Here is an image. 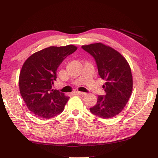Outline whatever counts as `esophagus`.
I'll return each mask as SVG.
<instances>
[{
	"label": "esophagus",
	"instance_id": "1",
	"mask_svg": "<svg viewBox=\"0 0 158 158\" xmlns=\"http://www.w3.org/2000/svg\"><path fill=\"white\" fill-rule=\"evenodd\" d=\"M76 93H77V94L79 95H81V96H84L86 95V93H84V92H80V91H77Z\"/></svg>",
	"mask_w": 158,
	"mask_h": 158
}]
</instances>
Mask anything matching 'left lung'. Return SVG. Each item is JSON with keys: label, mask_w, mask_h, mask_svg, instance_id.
I'll list each match as a JSON object with an SVG mask.
<instances>
[{"label": "left lung", "mask_w": 158, "mask_h": 158, "mask_svg": "<svg viewBox=\"0 0 158 158\" xmlns=\"http://www.w3.org/2000/svg\"><path fill=\"white\" fill-rule=\"evenodd\" d=\"M81 48L94 58L99 75L106 81L102 86L105 95H98L97 104L90 111L102 118L114 117L124 109L132 94L133 81L129 64L119 52L102 43Z\"/></svg>", "instance_id": "1"}]
</instances>
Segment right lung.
Instances as JSON below:
<instances>
[{
  "label": "right lung",
  "instance_id": "add662e5",
  "mask_svg": "<svg viewBox=\"0 0 158 158\" xmlns=\"http://www.w3.org/2000/svg\"><path fill=\"white\" fill-rule=\"evenodd\" d=\"M77 49L69 44L49 47L32 54L21 68L19 85L21 97L29 111L42 118L60 114L69 97L52 89L56 71L63 60Z\"/></svg>",
  "mask_w": 158,
  "mask_h": 158
}]
</instances>
